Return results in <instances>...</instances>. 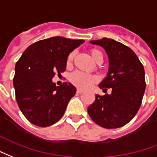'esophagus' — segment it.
Segmentation results:
<instances>
[{
  "instance_id": "1",
  "label": "esophagus",
  "mask_w": 157,
  "mask_h": 157,
  "mask_svg": "<svg viewBox=\"0 0 157 157\" xmlns=\"http://www.w3.org/2000/svg\"><path fill=\"white\" fill-rule=\"evenodd\" d=\"M84 92V90H81V89H78L77 90V93H78V94H81V93H83Z\"/></svg>"
}]
</instances>
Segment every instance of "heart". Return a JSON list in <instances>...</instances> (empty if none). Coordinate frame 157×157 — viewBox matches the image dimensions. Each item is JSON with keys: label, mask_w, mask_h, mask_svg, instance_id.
<instances>
[{"label": "heart", "mask_w": 157, "mask_h": 157, "mask_svg": "<svg viewBox=\"0 0 157 157\" xmlns=\"http://www.w3.org/2000/svg\"><path fill=\"white\" fill-rule=\"evenodd\" d=\"M91 57L95 62L99 60V58H103V55L101 52H99V50H92L90 52ZM74 52H71L70 54L68 55L67 59V63H70L72 60L74 59ZM70 81L72 83L75 84L76 86L82 88V89H86L92 84L94 81H95V78L90 75L89 74H86L82 71H75L73 74L70 75Z\"/></svg>", "instance_id": "obj_1"}]
</instances>
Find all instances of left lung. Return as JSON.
Returning a JSON list of instances; mask_svg holds the SVG:
<instances>
[{
  "label": "left lung",
  "instance_id": "obj_1",
  "mask_svg": "<svg viewBox=\"0 0 157 157\" xmlns=\"http://www.w3.org/2000/svg\"><path fill=\"white\" fill-rule=\"evenodd\" d=\"M90 42L102 47L108 55V73L99 87L111 88L112 92L104 96L95 94L88 113L94 122L104 128L124 126L141 105L146 90L144 67L133 50L115 40L104 37Z\"/></svg>",
  "mask_w": 157,
  "mask_h": 157
}]
</instances>
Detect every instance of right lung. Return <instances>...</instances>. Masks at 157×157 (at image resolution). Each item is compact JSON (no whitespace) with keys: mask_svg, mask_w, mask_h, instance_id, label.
I'll use <instances>...</instances> for the list:
<instances>
[{"mask_svg":"<svg viewBox=\"0 0 157 157\" xmlns=\"http://www.w3.org/2000/svg\"><path fill=\"white\" fill-rule=\"evenodd\" d=\"M83 42L50 37L30 45L21 56L15 67L13 85L18 106L31 123L50 126L63 115L76 88L66 82L57 86L52 78L64 72L69 53Z\"/></svg>","mask_w":157,"mask_h":157,"instance_id":"add662e5","label":"right lung"}]
</instances>
